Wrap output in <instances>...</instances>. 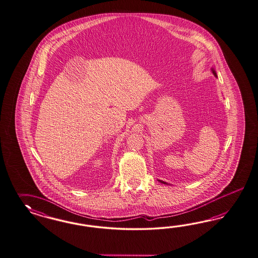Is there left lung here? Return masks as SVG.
Instances as JSON below:
<instances>
[{"label": "left lung", "instance_id": "obj_1", "mask_svg": "<svg viewBox=\"0 0 258 258\" xmlns=\"http://www.w3.org/2000/svg\"><path fill=\"white\" fill-rule=\"evenodd\" d=\"M212 73H213V75L216 77V78H218V75H217V73H216V71H215V69L212 67L211 68ZM158 181L159 182H161V183H164V184H169V183H167V182H165V181H164V180H158Z\"/></svg>", "mask_w": 258, "mask_h": 258}]
</instances>
